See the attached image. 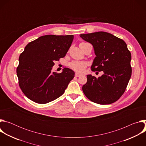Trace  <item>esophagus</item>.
Wrapping results in <instances>:
<instances>
[{
	"label": "esophagus",
	"instance_id": "34e87169",
	"mask_svg": "<svg viewBox=\"0 0 146 146\" xmlns=\"http://www.w3.org/2000/svg\"><path fill=\"white\" fill-rule=\"evenodd\" d=\"M81 76V74H79V73H75V76L77 77H80V76Z\"/></svg>",
	"mask_w": 146,
	"mask_h": 146
}]
</instances>
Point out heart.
<instances>
[{"label":"heart","instance_id":"heart-1","mask_svg":"<svg viewBox=\"0 0 146 146\" xmlns=\"http://www.w3.org/2000/svg\"><path fill=\"white\" fill-rule=\"evenodd\" d=\"M69 66L72 70L77 72L82 73L87 66V64L84 62L74 60L70 62Z\"/></svg>","mask_w":146,"mask_h":146}]
</instances>
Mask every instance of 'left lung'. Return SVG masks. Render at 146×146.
<instances>
[{"mask_svg": "<svg viewBox=\"0 0 146 146\" xmlns=\"http://www.w3.org/2000/svg\"><path fill=\"white\" fill-rule=\"evenodd\" d=\"M80 36L94 47L96 57L91 66L94 72H103L96 78L87 75L82 91L90 100L109 105L124 93L132 74L131 54L125 41L105 32L81 34Z\"/></svg>", "mask_w": 146, "mask_h": 146, "instance_id": "1", "label": "left lung"}]
</instances>
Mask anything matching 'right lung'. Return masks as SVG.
<instances>
[{"label": "right lung", "mask_w": 146, "mask_h": 146, "mask_svg": "<svg viewBox=\"0 0 146 146\" xmlns=\"http://www.w3.org/2000/svg\"><path fill=\"white\" fill-rule=\"evenodd\" d=\"M73 35H48L29 43L19 57L17 75L19 86L31 100L45 104L60 96L74 77V72L64 68L62 73H51L54 62L68 51Z\"/></svg>", "instance_id": "right-lung-1"}]
</instances>
